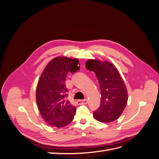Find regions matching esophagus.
I'll list each match as a JSON object with an SVG mask.
<instances>
[{
	"mask_svg": "<svg viewBox=\"0 0 159 159\" xmlns=\"http://www.w3.org/2000/svg\"><path fill=\"white\" fill-rule=\"evenodd\" d=\"M77 103L78 105H85L88 103V100L84 99V100H78L77 101Z\"/></svg>",
	"mask_w": 159,
	"mask_h": 159,
	"instance_id": "1",
	"label": "esophagus"
}]
</instances>
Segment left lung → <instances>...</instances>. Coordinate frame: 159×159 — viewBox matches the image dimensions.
<instances>
[{
	"label": "left lung",
	"mask_w": 159,
	"mask_h": 159,
	"mask_svg": "<svg viewBox=\"0 0 159 159\" xmlns=\"http://www.w3.org/2000/svg\"><path fill=\"white\" fill-rule=\"evenodd\" d=\"M85 67L93 71L101 89L100 107L93 112L98 121L110 123L117 119L126 107L128 93L119 72L109 61L89 59Z\"/></svg>",
	"instance_id": "8db88e82"
}]
</instances>
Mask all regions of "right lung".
Segmentation results:
<instances>
[{"mask_svg":"<svg viewBox=\"0 0 159 159\" xmlns=\"http://www.w3.org/2000/svg\"><path fill=\"white\" fill-rule=\"evenodd\" d=\"M80 69L79 60L56 57L46 65L37 84L36 98L38 109L44 121L52 127L68 125L74 119L76 108L66 97L65 81L69 71Z\"/></svg>","mask_w":159,"mask_h":159,"instance_id":"obj_1","label":"right lung"}]
</instances>
